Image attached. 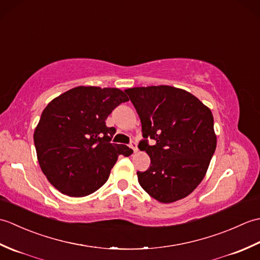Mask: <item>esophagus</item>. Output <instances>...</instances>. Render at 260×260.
<instances>
[{"mask_svg":"<svg viewBox=\"0 0 260 260\" xmlns=\"http://www.w3.org/2000/svg\"><path fill=\"white\" fill-rule=\"evenodd\" d=\"M129 146H131V148H133V151L134 152H137L139 151V148H137V144H136V142H131V144H129Z\"/></svg>","mask_w":260,"mask_h":260,"instance_id":"1","label":"esophagus"}]
</instances>
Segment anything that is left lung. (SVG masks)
Here are the masks:
<instances>
[{"mask_svg":"<svg viewBox=\"0 0 260 260\" xmlns=\"http://www.w3.org/2000/svg\"><path fill=\"white\" fill-rule=\"evenodd\" d=\"M125 92L142 123L144 140L139 148L151 158L150 168L137 172L141 186L162 203L187 197L201 183L217 146L211 110L192 93L171 86ZM147 138L156 144L148 145Z\"/></svg>","mask_w":260,"mask_h":260,"instance_id":"left-lung-1","label":"left lung"}]
</instances>
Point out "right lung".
Listing matches in <instances>:
<instances>
[{
    "label": "right lung",
    "instance_id": "add662e5",
    "mask_svg": "<svg viewBox=\"0 0 260 260\" xmlns=\"http://www.w3.org/2000/svg\"><path fill=\"white\" fill-rule=\"evenodd\" d=\"M125 102L128 97L118 88L79 86L43 109L33 140L42 172L57 190L75 198L89 196L106 183L118 155L133 153L110 143L115 128L105 121Z\"/></svg>",
    "mask_w": 260,
    "mask_h": 260
}]
</instances>
